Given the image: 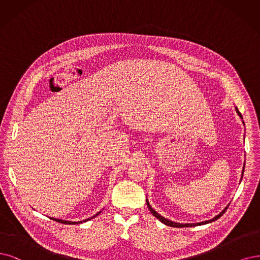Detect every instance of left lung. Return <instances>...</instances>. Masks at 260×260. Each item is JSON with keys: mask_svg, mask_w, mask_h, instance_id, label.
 <instances>
[{"mask_svg": "<svg viewBox=\"0 0 260 260\" xmlns=\"http://www.w3.org/2000/svg\"><path fill=\"white\" fill-rule=\"evenodd\" d=\"M237 109V112H238V114L240 115V117L242 118V115H241V113H240V111L238 110V108H236ZM243 171H244V167H243ZM147 205H148V208H149V210L151 211V213L154 215L156 218H158L161 223H164L165 225H167V226H170V227H194V226H197V225H205V224H208V223H211V222H214V220H216L217 218H219L220 216H222L224 213H225V211L228 209V207H229V205L222 211V212H220L218 215H216L215 217H213L212 219H209V220H206V222H201V223H196V224H180V223H175V222H171V220H169V219H167V218H164L162 217L161 215H159L155 210H153L152 208H151V206L149 205V201L147 200Z\"/></svg>", "mask_w": 260, "mask_h": 260, "instance_id": "1", "label": "left lung"}]
</instances>
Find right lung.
<instances>
[{"mask_svg":"<svg viewBox=\"0 0 260 260\" xmlns=\"http://www.w3.org/2000/svg\"><path fill=\"white\" fill-rule=\"evenodd\" d=\"M101 212H99V213H96L94 216H92V217H90V218H86V219H84V220H80V222H67V220H62V219H56V218H52L53 220H56L57 223H62V224H67V225H74V224H80V223H84V222H86V220H90L91 218H93V217H95V216H98L99 214H100Z\"/></svg>","mask_w":260,"mask_h":260,"instance_id":"add662e5","label":"right lung"}]
</instances>
